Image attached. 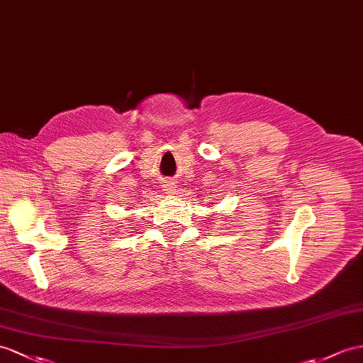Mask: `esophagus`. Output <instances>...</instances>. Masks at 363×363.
Here are the masks:
<instances>
[{
    "instance_id": "obj_1",
    "label": "esophagus",
    "mask_w": 363,
    "mask_h": 363,
    "mask_svg": "<svg viewBox=\"0 0 363 363\" xmlns=\"http://www.w3.org/2000/svg\"><path fill=\"white\" fill-rule=\"evenodd\" d=\"M174 182L172 180H167V182H164V188H166V191L167 192H172L174 191Z\"/></svg>"
}]
</instances>
